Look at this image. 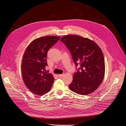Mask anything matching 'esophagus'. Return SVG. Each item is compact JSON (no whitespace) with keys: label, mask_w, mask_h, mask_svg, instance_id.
<instances>
[{"label":"esophagus","mask_w":126,"mask_h":126,"mask_svg":"<svg viewBox=\"0 0 126 126\" xmlns=\"http://www.w3.org/2000/svg\"><path fill=\"white\" fill-rule=\"evenodd\" d=\"M64 74H59L58 75V76L60 78H62V77L64 76Z\"/></svg>","instance_id":"obj_1"}]
</instances>
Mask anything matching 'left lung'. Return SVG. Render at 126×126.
I'll use <instances>...</instances> for the list:
<instances>
[{
	"mask_svg": "<svg viewBox=\"0 0 126 126\" xmlns=\"http://www.w3.org/2000/svg\"><path fill=\"white\" fill-rule=\"evenodd\" d=\"M60 41L70 50L75 65L80 63L69 88L78 94H91L98 88L104 78L105 60L101 48L93 40L79 35H64Z\"/></svg>",
	"mask_w": 126,
	"mask_h": 126,
	"instance_id": "left-lung-1",
	"label": "left lung"
}]
</instances>
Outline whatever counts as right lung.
I'll list each match as a JSON object with an SVG mask.
<instances>
[{"instance_id": "right-lung-1", "label": "right lung", "mask_w": 126, "mask_h": 126, "mask_svg": "<svg viewBox=\"0 0 126 126\" xmlns=\"http://www.w3.org/2000/svg\"><path fill=\"white\" fill-rule=\"evenodd\" d=\"M60 38L50 35L34 39L24 52L21 65L22 79L26 87L35 95L41 96L51 90L54 78L46 70L47 53Z\"/></svg>"}]
</instances>
